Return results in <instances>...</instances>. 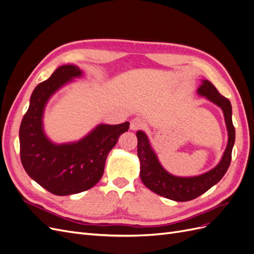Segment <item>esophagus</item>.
Returning <instances> with one entry per match:
<instances>
[{
  "instance_id": "esophagus-1",
  "label": "esophagus",
  "mask_w": 254,
  "mask_h": 254,
  "mask_svg": "<svg viewBox=\"0 0 254 254\" xmlns=\"http://www.w3.org/2000/svg\"><path fill=\"white\" fill-rule=\"evenodd\" d=\"M145 127V123L141 118H134L130 122V129L131 130H140Z\"/></svg>"
}]
</instances>
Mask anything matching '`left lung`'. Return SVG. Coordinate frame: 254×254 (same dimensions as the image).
<instances>
[{"label":"left lung","instance_id":"left-lung-1","mask_svg":"<svg viewBox=\"0 0 254 254\" xmlns=\"http://www.w3.org/2000/svg\"><path fill=\"white\" fill-rule=\"evenodd\" d=\"M198 94L217 105L224 112L228 130V144L220 162L211 171L194 177H177L166 172L159 162L156 152L151 148L145 132H136L137 157L140 160V176L144 186L160 196L175 201H189L202 195L218 183L227 173L231 163L232 148L235 142V128L232 123V106L209 80H202L197 90Z\"/></svg>","mask_w":254,"mask_h":254}]
</instances>
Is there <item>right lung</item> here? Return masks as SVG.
<instances>
[{
  "label": "right lung",
  "instance_id": "obj_1",
  "mask_svg": "<svg viewBox=\"0 0 254 254\" xmlns=\"http://www.w3.org/2000/svg\"><path fill=\"white\" fill-rule=\"evenodd\" d=\"M82 72L73 64L61 65L51 77L38 84L30 96L28 110L21 122L20 156L27 175L58 196L77 194L93 188L101 180L106 159L129 123L101 124L81 140L55 144L43 131V112L50 97Z\"/></svg>",
  "mask_w": 254,
  "mask_h": 254
}]
</instances>
